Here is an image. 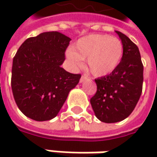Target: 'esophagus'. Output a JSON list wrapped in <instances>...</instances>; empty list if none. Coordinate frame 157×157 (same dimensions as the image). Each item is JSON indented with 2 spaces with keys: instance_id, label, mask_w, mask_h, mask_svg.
Segmentation results:
<instances>
[{
  "instance_id": "1",
  "label": "esophagus",
  "mask_w": 157,
  "mask_h": 157,
  "mask_svg": "<svg viewBox=\"0 0 157 157\" xmlns=\"http://www.w3.org/2000/svg\"><path fill=\"white\" fill-rule=\"evenodd\" d=\"M86 78H88V77L86 75V74H84V75H82V77L80 78V80H79V81H80V83H82L84 80H86Z\"/></svg>"
}]
</instances>
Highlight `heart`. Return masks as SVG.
Instances as JSON below:
<instances>
[{
	"label": "heart",
	"instance_id": "obj_1",
	"mask_svg": "<svg viewBox=\"0 0 157 157\" xmlns=\"http://www.w3.org/2000/svg\"><path fill=\"white\" fill-rule=\"evenodd\" d=\"M123 56L121 41L108 35L94 34L81 37L66 52V57L74 67H80L86 59L89 71L94 76L110 74L120 64Z\"/></svg>",
	"mask_w": 157,
	"mask_h": 157
}]
</instances>
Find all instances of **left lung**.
<instances>
[{
    "label": "left lung",
    "mask_w": 157,
    "mask_h": 157,
    "mask_svg": "<svg viewBox=\"0 0 157 157\" xmlns=\"http://www.w3.org/2000/svg\"><path fill=\"white\" fill-rule=\"evenodd\" d=\"M123 44V56L109 75L96 78L97 92L90 100L96 117L105 123L128 117L141 97L143 64L138 47L123 33L115 31Z\"/></svg>",
    "instance_id": "1"
}]
</instances>
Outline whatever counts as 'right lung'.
<instances>
[{
  "label": "right lung",
  "instance_id": "obj_1",
  "mask_svg": "<svg viewBox=\"0 0 157 157\" xmlns=\"http://www.w3.org/2000/svg\"><path fill=\"white\" fill-rule=\"evenodd\" d=\"M71 38L50 31L25 40L13 59L11 87L18 108L36 121L56 117L80 74L61 67Z\"/></svg>",
  "mask_w": 157,
  "mask_h": 157
}]
</instances>
